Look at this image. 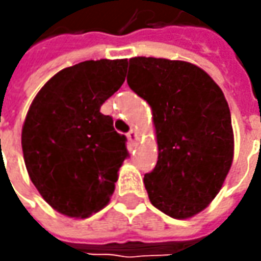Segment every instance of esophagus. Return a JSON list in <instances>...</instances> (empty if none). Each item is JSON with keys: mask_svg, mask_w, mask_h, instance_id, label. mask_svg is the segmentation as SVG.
I'll return each instance as SVG.
<instances>
[{"mask_svg": "<svg viewBox=\"0 0 261 261\" xmlns=\"http://www.w3.org/2000/svg\"><path fill=\"white\" fill-rule=\"evenodd\" d=\"M127 138H129V141H130V142H134V144H135L136 141H138V134H136V130L132 129V130L127 134Z\"/></svg>", "mask_w": 261, "mask_h": 261, "instance_id": "obj_1", "label": "esophagus"}]
</instances>
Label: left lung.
<instances>
[{"instance_id":"obj_1","label":"left lung","mask_w":261,"mask_h":261,"mask_svg":"<svg viewBox=\"0 0 261 261\" xmlns=\"http://www.w3.org/2000/svg\"><path fill=\"white\" fill-rule=\"evenodd\" d=\"M127 84L152 109L158 161L144 177L151 203L175 219L202 212L234 158L222 90L190 62L145 56L129 59Z\"/></svg>"}]
</instances>
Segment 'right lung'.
Segmentation results:
<instances>
[{"instance_id": "right-lung-1", "label": "right lung", "mask_w": 261, "mask_h": 261, "mask_svg": "<svg viewBox=\"0 0 261 261\" xmlns=\"http://www.w3.org/2000/svg\"><path fill=\"white\" fill-rule=\"evenodd\" d=\"M126 59L86 61L54 75L25 116L21 146L27 173L59 214L87 218L105 207L129 156L126 136L100 107L125 83Z\"/></svg>"}]
</instances>
